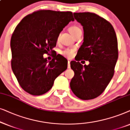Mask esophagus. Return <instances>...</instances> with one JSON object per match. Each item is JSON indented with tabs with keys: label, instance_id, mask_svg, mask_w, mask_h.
<instances>
[{
	"label": "esophagus",
	"instance_id": "1",
	"mask_svg": "<svg viewBox=\"0 0 130 130\" xmlns=\"http://www.w3.org/2000/svg\"><path fill=\"white\" fill-rule=\"evenodd\" d=\"M68 69L71 68V65H70V60H68Z\"/></svg>",
	"mask_w": 130,
	"mask_h": 130
}]
</instances>
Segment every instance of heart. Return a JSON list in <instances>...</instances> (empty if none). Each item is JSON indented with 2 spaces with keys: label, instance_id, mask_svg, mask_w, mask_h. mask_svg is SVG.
<instances>
[{
  "label": "heart",
  "instance_id": "1",
  "mask_svg": "<svg viewBox=\"0 0 130 130\" xmlns=\"http://www.w3.org/2000/svg\"><path fill=\"white\" fill-rule=\"evenodd\" d=\"M68 30L72 36H74L78 32L81 31V30L78 27L75 25L70 27L69 28ZM58 40H59V36L58 37V38H57V41ZM74 52H75V50L73 49H67L66 50H65V51L62 52V54L65 55V56L68 57V58H71V57H72V56L74 55Z\"/></svg>",
  "mask_w": 130,
  "mask_h": 130
}]
</instances>
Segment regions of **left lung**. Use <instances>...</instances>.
<instances>
[{"label":"left lung","instance_id":"8db88e82","mask_svg":"<svg viewBox=\"0 0 130 130\" xmlns=\"http://www.w3.org/2000/svg\"><path fill=\"white\" fill-rule=\"evenodd\" d=\"M83 27L84 42L75 60L71 62L74 76L70 83L72 92L82 100L100 96L113 77L118 57V40L111 24L94 13H74ZM89 60L83 66L79 61Z\"/></svg>","mask_w":130,"mask_h":130}]
</instances>
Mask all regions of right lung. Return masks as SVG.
<instances>
[{
	"label": "right lung",
	"mask_w": 130,
	"mask_h": 130,
	"mask_svg": "<svg viewBox=\"0 0 130 130\" xmlns=\"http://www.w3.org/2000/svg\"><path fill=\"white\" fill-rule=\"evenodd\" d=\"M74 21L71 12L39 10L24 17L11 40V67L22 89L40 96L52 87L55 79L67 68V59L54 55L51 61L43 55L53 52L57 38Z\"/></svg>",
	"instance_id": "right-lung-1"
}]
</instances>
